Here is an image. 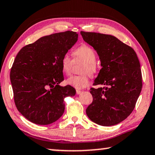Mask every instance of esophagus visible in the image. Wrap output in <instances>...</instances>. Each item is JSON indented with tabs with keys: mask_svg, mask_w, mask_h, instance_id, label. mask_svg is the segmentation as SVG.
Returning a JSON list of instances; mask_svg holds the SVG:
<instances>
[{
	"mask_svg": "<svg viewBox=\"0 0 155 155\" xmlns=\"http://www.w3.org/2000/svg\"><path fill=\"white\" fill-rule=\"evenodd\" d=\"M82 91H80V90H76V94H82Z\"/></svg>",
	"mask_w": 155,
	"mask_h": 155,
	"instance_id": "34e87169",
	"label": "esophagus"
}]
</instances>
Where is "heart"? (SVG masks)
I'll use <instances>...</instances> for the list:
<instances>
[{
  "mask_svg": "<svg viewBox=\"0 0 155 155\" xmlns=\"http://www.w3.org/2000/svg\"><path fill=\"white\" fill-rule=\"evenodd\" d=\"M74 61L81 60L84 64L81 68L80 72L83 73L80 75H73L66 80V83L77 89H84L89 84V76L87 72L91 75L97 73V68L96 64V55L91 48L87 46H82L73 52ZM61 68L65 75H70L72 69L73 61L68 54H64L61 59ZM85 72V74L84 73Z\"/></svg>",
  "mask_w": 155,
  "mask_h": 155,
  "instance_id": "obj_1",
  "label": "heart"
}]
</instances>
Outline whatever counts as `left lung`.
<instances>
[{"label": "left lung", "instance_id": "obj_1", "mask_svg": "<svg viewBox=\"0 0 155 155\" xmlns=\"http://www.w3.org/2000/svg\"><path fill=\"white\" fill-rule=\"evenodd\" d=\"M85 42L99 56L102 68L90 89L93 102L86 109L88 117L102 126L122 122L132 112L142 89L141 66L132 48L112 35L81 32Z\"/></svg>", "mask_w": 155, "mask_h": 155}]
</instances>
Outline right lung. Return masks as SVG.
I'll list each match as a JSON object with an SVG mask.
<instances>
[{"mask_svg":"<svg viewBox=\"0 0 155 155\" xmlns=\"http://www.w3.org/2000/svg\"><path fill=\"white\" fill-rule=\"evenodd\" d=\"M72 31L44 36L21 49L10 72L14 102L18 111L37 125L51 124L62 116L64 99L75 95L64 80L61 59L78 41Z\"/></svg>","mask_w":155,"mask_h":155,"instance_id":"1","label":"right lung"}]
</instances>
